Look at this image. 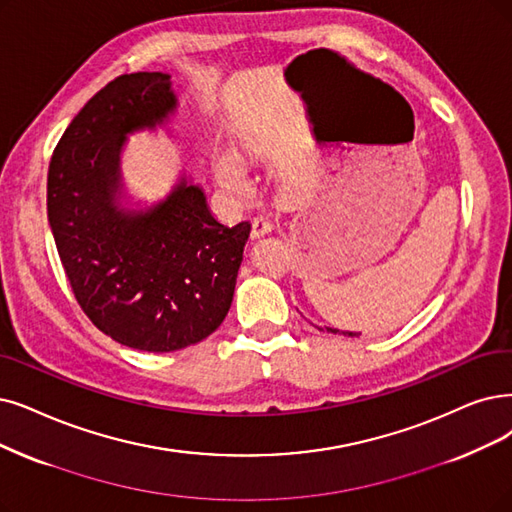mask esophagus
Here are the masks:
<instances>
[{"label":"esophagus","instance_id":"34e87169","mask_svg":"<svg viewBox=\"0 0 512 512\" xmlns=\"http://www.w3.org/2000/svg\"><path fill=\"white\" fill-rule=\"evenodd\" d=\"M271 231H273V224H271L269 218L258 216V218L252 220V237H254V239H260V237H264V235H269Z\"/></svg>","mask_w":512,"mask_h":512}]
</instances>
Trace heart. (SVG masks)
I'll return each instance as SVG.
<instances>
[{
  "label": "heart",
  "instance_id": "1",
  "mask_svg": "<svg viewBox=\"0 0 512 512\" xmlns=\"http://www.w3.org/2000/svg\"><path fill=\"white\" fill-rule=\"evenodd\" d=\"M212 170L218 185L237 199H248L254 193V182L241 163V159L227 149H220L212 155Z\"/></svg>",
  "mask_w": 512,
  "mask_h": 512
}]
</instances>
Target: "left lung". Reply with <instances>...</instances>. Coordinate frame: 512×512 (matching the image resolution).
Listing matches in <instances>:
<instances>
[{"label":"left lung","mask_w":512,"mask_h":512,"mask_svg":"<svg viewBox=\"0 0 512 512\" xmlns=\"http://www.w3.org/2000/svg\"><path fill=\"white\" fill-rule=\"evenodd\" d=\"M319 327V325H317ZM319 330H323V327H319ZM327 332H332V334H342V336H351V338H359L361 336V332H340V330H336V327H325Z\"/></svg>","instance_id":"obj_1"}]
</instances>
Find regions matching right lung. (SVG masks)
Here are the masks:
<instances>
[{"label":"right lung","mask_w":512,"mask_h":512,"mask_svg":"<svg viewBox=\"0 0 512 512\" xmlns=\"http://www.w3.org/2000/svg\"><path fill=\"white\" fill-rule=\"evenodd\" d=\"M172 75L113 79L81 109L54 149L48 220L81 309L130 349L170 353L227 317L250 222L227 227L187 172L142 206L121 174L130 134L166 128L178 111Z\"/></svg>","instance_id":"add662e5"}]
</instances>
